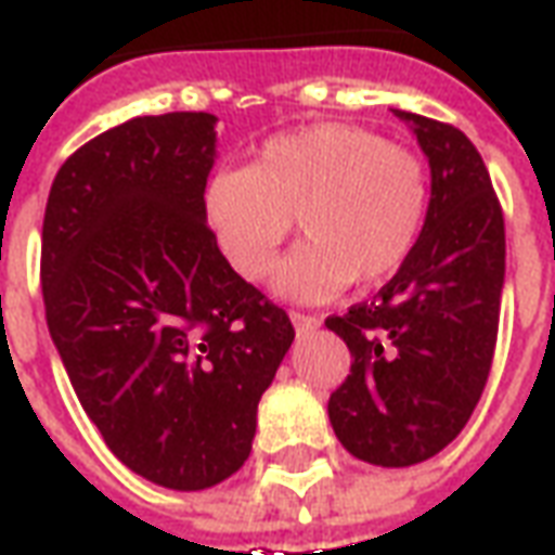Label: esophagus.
<instances>
[{
    "mask_svg": "<svg viewBox=\"0 0 555 555\" xmlns=\"http://www.w3.org/2000/svg\"><path fill=\"white\" fill-rule=\"evenodd\" d=\"M291 323L297 332H311L320 326L318 314H302V311H291Z\"/></svg>",
    "mask_w": 555,
    "mask_h": 555,
    "instance_id": "esophagus-1",
    "label": "esophagus"
}]
</instances>
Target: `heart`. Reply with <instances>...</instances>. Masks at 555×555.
I'll return each instance as SVG.
<instances>
[{
    "label": "heart",
    "instance_id": "1",
    "mask_svg": "<svg viewBox=\"0 0 555 555\" xmlns=\"http://www.w3.org/2000/svg\"><path fill=\"white\" fill-rule=\"evenodd\" d=\"M426 211L424 162L347 122L273 134L246 167L217 170L203 191L205 223L249 282L276 264L297 217L306 241L279 267L276 291L311 302L391 279L421 241Z\"/></svg>",
    "mask_w": 555,
    "mask_h": 555
}]
</instances>
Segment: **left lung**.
Wrapping results in <instances>:
<instances>
[{
	"label": "left lung",
	"instance_id": "obj_1",
	"mask_svg": "<svg viewBox=\"0 0 555 555\" xmlns=\"http://www.w3.org/2000/svg\"><path fill=\"white\" fill-rule=\"evenodd\" d=\"M393 114L429 158V211L391 282L371 302L326 318L352 356L350 376L330 397V421L361 462L409 467L441 453L482 397L500 326L506 225L465 131Z\"/></svg>",
	"mask_w": 555,
	"mask_h": 555
}]
</instances>
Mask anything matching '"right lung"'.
<instances>
[{
	"mask_svg": "<svg viewBox=\"0 0 555 555\" xmlns=\"http://www.w3.org/2000/svg\"><path fill=\"white\" fill-rule=\"evenodd\" d=\"M217 117L173 111L102 131L49 191L40 285L81 409L122 465L203 491L244 465L294 340L203 215Z\"/></svg>",
	"mask_w": 555,
	"mask_h": 555,
	"instance_id": "obj_1",
	"label": "right lung"
}]
</instances>
